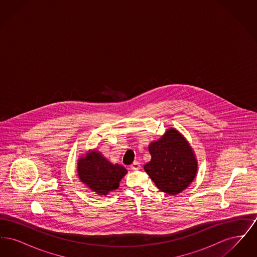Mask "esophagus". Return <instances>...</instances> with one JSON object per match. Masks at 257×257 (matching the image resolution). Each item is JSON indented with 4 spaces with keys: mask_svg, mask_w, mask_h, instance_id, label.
<instances>
[{
    "mask_svg": "<svg viewBox=\"0 0 257 257\" xmlns=\"http://www.w3.org/2000/svg\"><path fill=\"white\" fill-rule=\"evenodd\" d=\"M131 169L133 170V171H138V170H140L141 169V163L140 162H134L132 165H131Z\"/></svg>",
    "mask_w": 257,
    "mask_h": 257,
    "instance_id": "34e87169",
    "label": "esophagus"
}]
</instances>
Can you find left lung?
I'll list each match as a JSON object with an SVG mask.
<instances>
[{"label": "left lung", "instance_id": "8db88e82", "mask_svg": "<svg viewBox=\"0 0 257 257\" xmlns=\"http://www.w3.org/2000/svg\"><path fill=\"white\" fill-rule=\"evenodd\" d=\"M151 160L144 169L162 192L177 195L196 177L197 162L193 148L183 135L170 128L148 147Z\"/></svg>", "mask_w": 257, "mask_h": 257}]
</instances>
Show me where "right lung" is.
Masks as SVG:
<instances>
[{
  "label": "right lung",
  "instance_id": "right-lung-1",
  "mask_svg": "<svg viewBox=\"0 0 257 257\" xmlns=\"http://www.w3.org/2000/svg\"><path fill=\"white\" fill-rule=\"evenodd\" d=\"M78 175L80 180L99 196H106L118 188L127 170L118 165H112L99 151H88L78 160Z\"/></svg>",
  "mask_w": 257,
  "mask_h": 257
}]
</instances>
